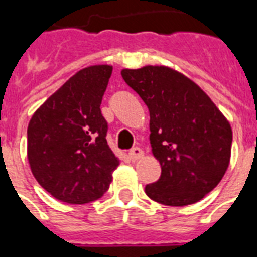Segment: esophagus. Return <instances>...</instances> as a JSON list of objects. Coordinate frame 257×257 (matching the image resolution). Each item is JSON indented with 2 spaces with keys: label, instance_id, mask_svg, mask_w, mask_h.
<instances>
[{
  "label": "esophagus",
  "instance_id": "34e87169",
  "mask_svg": "<svg viewBox=\"0 0 257 257\" xmlns=\"http://www.w3.org/2000/svg\"><path fill=\"white\" fill-rule=\"evenodd\" d=\"M128 155L131 161H138V159L143 157V151H142V148L134 147L132 150H129Z\"/></svg>",
  "mask_w": 257,
  "mask_h": 257
}]
</instances>
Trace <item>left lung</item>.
<instances>
[{
  "mask_svg": "<svg viewBox=\"0 0 257 257\" xmlns=\"http://www.w3.org/2000/svg\"><path fill=\"white\" fill-rule=\"evenodd\" d=\"M121 76L147 104L150 142L162 167L159 180L146 185L147 196L173 207L201 200L229 166V121L199 85L170 68L122 69Z\"/></svg>",
  "mask_w": 257,
  "mask_h": 257,
  "instance_id": "1",
  "label": "left lung"
}]
</instances>
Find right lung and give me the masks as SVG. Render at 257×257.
<instances>
[{
  "instance_id": "1",
  "label": "right lung",
  "mask_w": 257,
  "mask_h": 257,
  "mask_svg": "<svg viewBox=\"0 0 257 257\" xmlns=\"http://www.w3.org/2000/svg\"><path fill=\"white\" fill-rule=\"evenodd\" d=\"M113 68L79 70L32 115L27 129L32 174L51 196L69 204L98 200L118 158L107 146L100 103Z\"/></svg>"
}]
</instances>
